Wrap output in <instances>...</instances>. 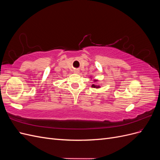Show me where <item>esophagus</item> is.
Masks as SVG:
<instances>
[{
  "label": "esophagus",
  "instance_id": "obj_1",
  "mask_svg": "<svg viewBox=\"0 0 160 160\" xmlns=\"http://www.w3.org/2000/svg\"><path fill=\"white\" fill-rule=\"evenodd\" d=\"M73 72H74V73H76V74L79 73V69H74V70H73Z\"/></svg>",
  "mask_w": 160,
  "mask_h": 160
}]
</instances>
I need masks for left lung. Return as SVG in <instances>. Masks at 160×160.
I'll use <instances>...</instances> for the list:
<instances>
[{
    "mask_svg": "<svg viewBox=\"0 0 160 160\" xmlns=\"http://www.w3.org/2000/svg\"><path fill=\"white\" fill-rule=\"evenodd\" d=\"M91 79H92V78H91ZM93 81L94 82H97V81H98V79H93ZM91 88H96V89H99V88H100V86L99 85H95V84H92V85H91Z\"/></svg>",
    "mask_w": 160,
    "mask_h": 160,
    "instance_id": "obj_1",
    "label": "left lung"
}]
</instances>
